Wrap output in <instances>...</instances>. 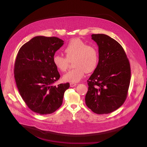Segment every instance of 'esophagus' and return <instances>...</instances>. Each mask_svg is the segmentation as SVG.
<instances>
[{
  "mask_svg": "<svg viewBox=\"0 0 147 147\" xmlns=\"http://www.w3.org/2000/svg\"><path fill=\"white\" fill-rule=\"evenodd\" d=\"M76 85H77V84H76V83H71L70 84V87H75Z\"/></svg>",
  "mask_w": 147,
  "mask_h": 147,
  "instance_id": "1",
  "label": "esophagus"
}]
</instances>
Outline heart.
<instances>
[{
  "mask_svg": "<svg viewBox=\"0 0 147 147\" xmlns=\"http://www.w3.org/2000/svg\"><path fill=\"white\" fill-rule=\"evenodd\" d=\"M65 57L59 55L53 57V63L57 70L64 72L67 69L69 61H73L74 68L63 77L64 82L77 83L83 78L86 73L94 71L98 63V53L97 49L89 46L80 39H73L64 49Z\"/></svg>",
  "mask_w": 147,
  "mask_h": 147,
  "instance_id": "obj_1",
  "label": "heart"
}]
</instances>
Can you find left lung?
I'll use <instances>...</instances> for the list:
<instances>
[{"label": "left lung", "mask_w": 147, "mask_h": 147, "mask_svg": "<svg viewBox=\"0 0 147 147\" xmlns=\"http://www.w3.org/2000/svg\"><path fill=\"white\" fill-rule=\"evenodd\" d=\"M91 37L98 46L99 60L87 80L86 104L94 113L109 114L120 107L127 98L130 64L124 49L114 39L104 34Z\"/></svg>", "instance_id": "obj_1"}]
</instances>
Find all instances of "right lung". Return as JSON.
I'll use <instances>...</instances> for the list:
<instances>
[{"label":"right lung","instance_id":"add662e5","mask_svg":"<svg viewBox=\"0 0 147 147\" xmlns=\"http://www.w3.org/2000/svg\"><path fill=\"white\" fill-rule=\"evenodd\" d=\"M63 42L56 37L36 36L23 45L17 55L14 67L17 87L26 105L37 114L56 111L70 87L69 83L53 86L60 75L52 59Z\"/></svg>","mask_w":147,"mask_h":147}]
</instances>
